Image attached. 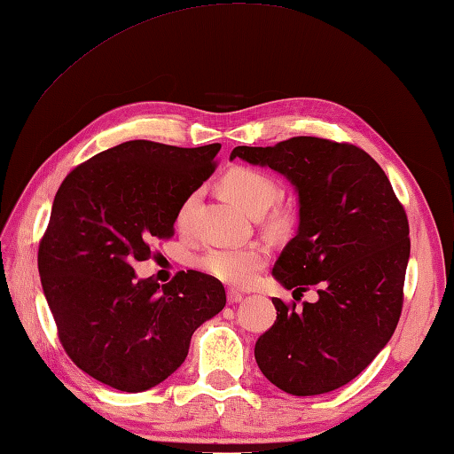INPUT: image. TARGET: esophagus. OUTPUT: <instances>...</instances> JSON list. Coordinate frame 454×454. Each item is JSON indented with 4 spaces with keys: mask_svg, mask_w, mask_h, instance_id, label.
<instances>
[{
    "mask_svg": "<svg viewBox=\"0 0 454 454\" xmlns=\"http://www.w3.org/2000/svg\"><path fill=\"white\" fill-rule=\"evenodd\" d=\"M239 301H244V294H239L238 290H228V303L234 305Z\"/></svg>",
    "mask_w": 454,
    "mask_h": 454,
    "instance_id": "obj_1",
    "label": "esophagus"
}]
</instances>
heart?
I'll list each match as a JSON object with an SVG mask.
<instances>
[{"instance_id": "obj_1", "label": "heart", "mask_w": 454, "mask_h": 454, "mask_svg": "<svg viewBox=\"0 0 454 454\" xmlns=\"http://www.w3.org/2000/svg\"><path fill=\"white\" fill-rule=\"evenodd\" d=\"M223 187L231 201L238 203L251 216H261L262 213H267L280 195L275 179L265 172L253 170V168H234V170H230L223 179ZM195 199L197 195H189L184 205L179 207L176 218L179 228L187 226ZM267 259L269 251L265 246L251 244L246 247L210 249L199 261V265L210 277L223 280L230 286L246 288L257 278L259 270L267 265Z\"/></svg>"}]
</instances>
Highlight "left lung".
I'll return each instance as SVG.
<instances>
[{"label":"left lung","instance_id":"8db88e82","mask_svg":"<svg viewBox=\"0 0 454 454\" xmlns=\"http://www.w3.org/2000/svg\"><path fill=\"white\" fill-rule=\"evenodd\" d=\"M284 176L298 193V231L272 267L280 286L317 301L303 309L272 298L277 321L259 336L255 360L294 396L334 391L383 350L403 309L408 220L391 182L354 145L294 137L275 146H236L230 160Z\"/></svg>","mask_w":454,"mask_h":454}]
</instances>
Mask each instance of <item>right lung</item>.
<instances>
[{"instance_id":"1","label":"right lung","mask_w":454,"mask_h":454,"mask_svg":"<svg viewBox=\"0 0 454 454\" xmlns=\"http://www.w3.org/2000/svg\"><path fill=\"white\" fill-rule=\"evenodd\" d=\"M220 145L179 149L128 141L77 166L59 185L38 272L67 356L123 393H143L184 364L192 334L224 309L223 282L177 272L137 278L151 244L174 234L177 210L215 170Z\"/></svg>"}]
</instances>
